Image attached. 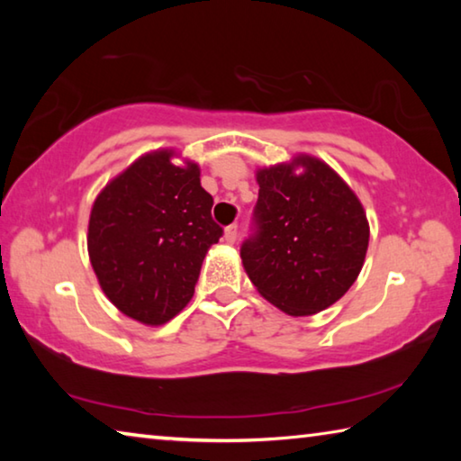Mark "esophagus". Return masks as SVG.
Wrapping results in <instances>:
<instances>
[{"mask_svg":"<svg viewBox=\"0 0 461 461\" xmlns=\"http://www.w3.org/2000/svg\"><path fill=\"white\" fill-rule=\"evenodd\" d=\"M236 238H238V225L231 223V225H228V228H225L223 240L228 241V244H233V241H236Z\"/></svg>","mask_w":461,"mask_h":461,"instance_id":"esophagus-1","label":"esophagus"}]
</instances>
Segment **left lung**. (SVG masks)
I'll return each instance as SVG.
<instances>
[{
	"mask_svg": "<svg viewBox=\"0 0 461 461\" xmlns=\"http://www.w3.org/2000/svg\"><path fill=\"white\" fill-rule=\"evenodd\" d=\"M258 230L240 254L264 299L293 317L315 315L349 291L364 267L370 225L348 183L309 154L256 170Z\"/></svg>",
	"mask_w": 461,
	"mask_h": 461,
	"instance_id": "left-lung-1",
	"label": "left lung"
}]
</instances>
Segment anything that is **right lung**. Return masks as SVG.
<instances>
[{
    "label": "right lung",
    "mask_w": 461,
    "mask_h": 461,
    "mask_svg": "<svg viewBox=\"0 0 461 461\" xmlns=\"http://www.w3.org/2000/svg\"><path fill=\"white\" fill-rule=\"evenodd\" d=\"M173 148L142 154L91 207L87 249L109 301L144 325H162L193 299L203 258L223 230L193 160Z\"/></svg>",
    "instance_id": "obj_1"
}]
</instances>
